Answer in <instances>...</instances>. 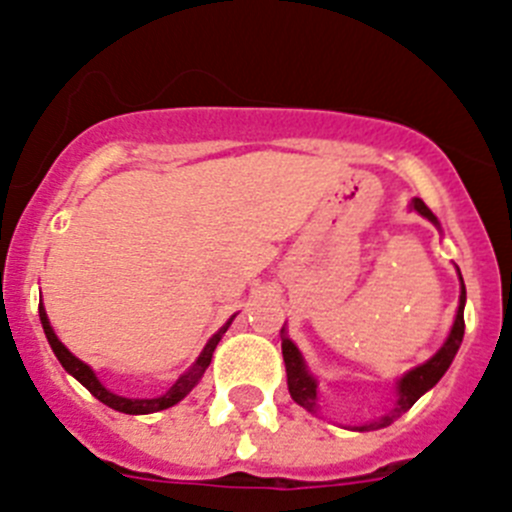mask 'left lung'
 Wrapping results in <instances>:
<instances>
[{"instance_id":"obj_1","label":"left lung","mask_w":512,"mask_h":512,"mask_svg":"<svg viewBox=\"0 0 512 512\" xmlns=\"http://www.w3.org/2000/svg\"><path fill=\"white\" fill-rule=\"evenodd\" d=\"M412 209H417V212L422 214V217H427L429 222L439 224L437 217L429 212V207L422 202V199H414ZM460 280H462V275H460ZM465 300H467L465 283H462L460 308H457V315H455V326H452V331H450V336H447V341H444V346L439 348V351L434 353L432 358H429L427 364L417 366V369H412L409 374L401 376L399 386H396V389H399V399H396V407L391 409L389 414L379 417L376 422L361 424V427H353L356 432H371V429L389 427L391 422H396L401 414L409 412V409L414 407V401H417L419 396L424 394V391H429L434 384H437L439 379H442L444 371L450 369L452 358H455L457 351H460L462 336H465ZM283 358H285V371H288L290 396L298 401L300 407L315 414V409H318V407H315V401H318V394H315V389H318V384H315V379L308 374V369H305V361H303V356H300L298 346H295V343L290 341L285 333H283Z\"/></svg>"}]
</instances>
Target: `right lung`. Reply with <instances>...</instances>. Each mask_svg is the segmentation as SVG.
Wrapping results in <instances>:
<instances>
[{
	"label": "right lung",
	"instance_id": "right-lung-1",
	"mask_svg": "<svg viewBox=\"0 0 512 512\" xmlns=\"http://www.w3.org/2000/svg\"><path fill=\"white\" fill-rule=\"evenodd\" d=\"M40 321H42V328H45L47 341H50L52 351H55L57 361L62 364V369L68 371V374H73L75 379H78L80 384H83L85 389L95 396V399L103 401L105 407H111V409H116V412H123V414H154V412H161V409H169V407H174V404H179V401L199 384V379H202L204 371H207L209 361H212L214 348H217L219 338L224 336V331L229 328L232 318L227 321V326L219 328V331L209 338V343L204 346V351L199 353L197 364L191 366L184 376H179V381H176V384L171 386L164 396H156V399H126V396H118V394H113V391L105 389V386L98 381V376L93 374V369H90L88 364H83L80 358H75L68 348L62 346L60 338H57L55 331H52L50 321H47V313H45V308H42V303H40Z\"/></svg>",
	"mask_w": 512,
	"mask_h": 512
}]
</instances>
